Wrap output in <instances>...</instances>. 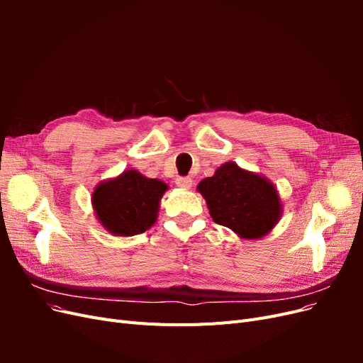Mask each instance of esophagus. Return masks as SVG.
<instances>
[{
    "mask_svg": "<svg viewBox=\"0 0 363 363\" xmlns=\"http://www.w3.org/2000/svg\"><path fill=\"white\" fill-rule=\"evenodd\" d=\"M175 183H177V186L182 189H189L192 186V179L191 177H177Z\"/></svg>",
    "mask_w": 363,
    "mask_h": 363,
    "instance_id": "obj_1",
    "label": "esophagus"
}]
</instances>
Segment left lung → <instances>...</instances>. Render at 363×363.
<instances>
[{"label":"left lung","mask_w":363,"mask_h":363,"mask_svg":"<svg viewBox=\"0 0 363 363\" xmlns=\"http://www.w3.org/2000/svg\"><path fill=\"white\" fill-rule=\"evenodd\" d=\"M216 224L242 239H260L277 225L283 204L276 186L265 175L225 162L212 177L196 186Z\"/></svg>","instance_id":"8db88e82"}]
</instances>
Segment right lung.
I'll list each match as a JSON object with an SVG mask.
<instances>
[{"label": "right lung", "mask_w": 363, "mask_h": 363, "mask_svg": "<svg viewBox=\"0 0 363 363\" xmlns=\"http://www.w3.org/2000/svg\"><path fill=\"white\" fill-rule=\"evenodd\" d=\"M168 184L148 179L136 169H125L96 184L92 207L96 221L113 236H135L156 224Z\"/></svg>", "instance_id": "obj_1"}]
</instances>
